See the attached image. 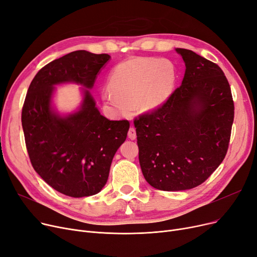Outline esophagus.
<instances>
[{
  "label": "esophagus",
  "mask_w": 257,
  "mask_h": 257,
  "mask_svg": "<svg viewBox=\"0 0 257 257\" xmlns=\"http://www.w3.org/2000/svg\"><path fill=\"white\" fill-rule=\"evenodd\" d=\"M127 136H128V138H130L131 140H135V139H136V137H137V134H136V130H135V127H133V126H132V127L128 130Z\"/></svg>",
  "instance_id": "1"
}]
</instances>
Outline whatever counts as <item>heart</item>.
Listing matches in <instances>:
<instances>
[{
    "mask_svg": "<svg viewBox=\"0 0 257 257\" xmlns=\"http://www.w3.org/2000/svg\"><path fill=\"white\" fill-rule=\"evenodd\" d=\"M176 67L168 59L137 57L116 66L109 74V88L102 91L106 107L116 116H128L134 107L150 112L172 94Z\"/></svg>",
    "mask_w": 257,
    "mask_h": 257,
    "instance_id": "1",
    "label": "heart"
}]
</instances>
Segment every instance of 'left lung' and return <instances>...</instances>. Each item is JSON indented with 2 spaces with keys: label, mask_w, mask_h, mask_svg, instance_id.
Masks as SVG:
<instances>
[{
  "label": "left lung",
  "mask_w": 257,
  "mask_h": 257,
  "mask_svg": "<svg viewBox=\"0 0 257 257\" xmlns=\"http://www.w3.org/2000/svg\"><path fill=\"white\" fill-rule=\"evenodd\" d=\"M182 84L152 112L134 120L142 174L154 188L191 189L208 179L227 154L234 103L216 64L187 49Z\"/></svg>",
  "instance_id": "left-lung-1"
}]
</instances>
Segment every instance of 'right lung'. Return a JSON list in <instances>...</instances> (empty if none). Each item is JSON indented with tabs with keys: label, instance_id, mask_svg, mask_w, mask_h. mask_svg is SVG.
Listing matches in <instances>:
<instances>
[{
	"label": "right lung",
	"instance_id": "1",
	"mask_svg": "<svg viewBox=\"0 0 257 257\" xmlns=\"http://www.w3.org/2000/svg\"><path fill=\"white\" fill-rule=\"evenodd\" d=\"M109 58L78 50L53 60L34 76L24 101L22 125L31 164L47 184L68 197H90L102 189L130 122L102 116L88 89L77 112L59 116L51 106L54 85L75 82L91 89Z\"/></svg>",
	"mask_w": 257,
	"mask_h": 257
}]
</instances>
